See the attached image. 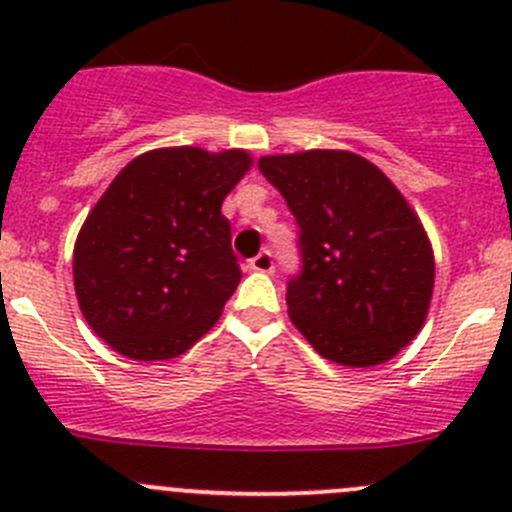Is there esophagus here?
I'll return each mask as SVG.
<instances>
[{
	"label": "esophagus",
	"mask_w": 512,
	"mask_h": 512,
	"mask_svg": "<svg viewBox=\"0 0 512 512\" xmlns=\"http://www.w3.org/2000/svg\"><path fill=\"white\" fill-rule=\"evenodd\" d=\"M250 270H255V272H272V270H275V262H272L270 250H262L260 255L252 257Z\"/></svg>",
	"instance_id": "34e87169"
}]
</instances>
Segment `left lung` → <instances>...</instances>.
Masks as SVG:
<instances>
[{
    "label": "left lung",
    "instance_id": "8db88e82",
    "mask_svg": "<svg viewBox=\"0 0 512 512\" xmlns=\"http://www.w3.org/2000/svg\"><path fill=\"white\" fill-rule=\"evenodd\" d=\"M299 225L302 270L287 282L294 327L324 359L376 366L426 322L433 250L394 183L349 151L257 160Z\"/></svg>",
    "mask_w": 512,
    "mask_h": 512
}]
</instances>
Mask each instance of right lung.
<instances>
[{"label":"right lung","mask_w":512,"mask_h":512,"mask_svg":"<svg viewBox=\"0 0 512 512\" xmlns=\"http://www.w3.org/2000/svg\"><path fill=\"white\" fill-rule=\"evenodd\" d=\"M252 158L245 151L158 148L133 158L86 218L74 247L81 314L133 361L188 352L240 285L220 208Z\"/></svg>","instance_id":"add662e5"}]
</instances>
